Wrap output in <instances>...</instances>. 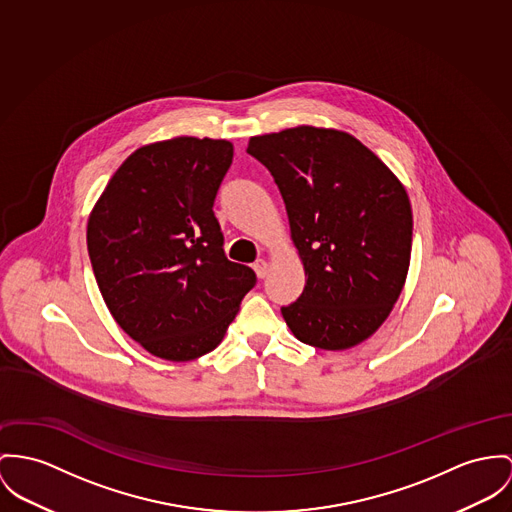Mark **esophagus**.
<instances>
[{
	"label": "esophagus",
	"instance_id": "obj_1",
	"mask_svg": "<svg viewBox=\"0 0 512 512\" xmlns=\"http://www.w3.org/2000/svg\"><path fill=\"white\" fill-rule=\"evenodd\" d=\"M253 271L257 273L259 278H265L267 273H269V263H267L265 259H259V261H255V265H253Z\"/></svg>",
	"mask_w": 512,
	"mask_h": 512
}]
</instances>
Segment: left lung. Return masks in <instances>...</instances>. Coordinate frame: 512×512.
I'll return each mask as SVG.
<instances>
[{"label": "left lung", "instance_id": "left-lung-1", "mask_svg": "<svg viewBox=\"0 0 512 512\" xmlns=\"http://www.w3.org/2000/svg\"><path fill=\"white\" fill-rule=\"evenodd\" d=\"M247 152L275 177L304 265L302 296L282 308L294 337L325 351L366 341L403 290L413 212L392 169L349 132L296 126L253 136Z\"/></svg>", "mask_w": 512, "mask_h": 512}]
</instances>
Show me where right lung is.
Returning a JSON list of instances; mask_svg holds the SVG:
<instances>
[{"label":"right lung","instance_id":"right-lung-1","mask_svg":"<svg viewBox=\"0 0 512 512\" xmlns=\"http://www.w3.org/2000/svg\"><path fill=\"white\" fill-rule=\"evenodd\" d=\"M234 159L228 140L177 136L138 148L87 220V251L120 329L163 360L214 351L255 273L224 255L214 198Z\"/></svg>","mask_w":512,"mask_h":512}]
</instances>
